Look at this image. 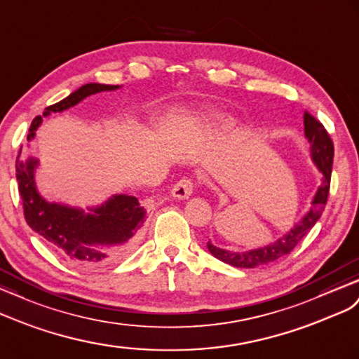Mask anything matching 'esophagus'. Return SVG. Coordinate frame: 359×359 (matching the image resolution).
Segmentation results:
<instances>
[{
    "instance_id": "34e87169",
    "label": "esophagus",
    "mask_w": 359,
    "mask_h": 359,
    "mask_svg": "<svg viewBox=\"0 0 359 359\" xmlns=\"http://www.w3.org/2000/svg\"><path fill=\"white\" fill-rule=\"evenodd\" d=\"M192 191H194V180L185 177V179L179 180V182L176 183V185L172 187L171 196H172L174 198L185 200V198H189V197H191Z\"/></svg>"
}]
</instances>
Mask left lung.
<instances>
[{
  "instance_id": "left-lung-1",
  "label": "left lung",
  "mask_w": 359,
  "mask_h": 359,
  "mask_svg": "<svg viewBox=\"0 0 359 359\" xmlns=\"http://www.w3.org/2000/svg\"><path fill=\"white\" fill-rule=\"evenodd\" d=\"M303 124H305V136L311 144V156L312 161L317 165L320 172L323 174L320 187L316 192L314 198H312L309 212L302 218V222L294 226L290 232L285 233L278 241L261 247V249H255L249 252H229L224 249L208 243V249L212 253L217 259L223 261L229 265H233L238 269H256L262 267V265L271 264L283 258L294 250L302 238L305 236L314 224L318 222L326 206L329 188H330V174H332V162H334V142L330 140L329 133L320 121L312 116L311 114L305 112L303 115Z\"/></svg>"
}]
</instances>
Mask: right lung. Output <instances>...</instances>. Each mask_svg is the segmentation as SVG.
<instances>
[{
    "mask_svg": "<svg viewBox=\"0 0 359 359\" xmlns=\"http://www.w3.org/2000/svg\"><path fill=\"white\" fill-rule=\"evenodd\" d=\"M118 88V85L101 83L83 85L59 103L48 106L42 116L63 112L89 95ZM42 116L33 119L27 141L34 137ZM20 154L16 161L18 189L22 198L25 222L36 233L67 255L72 262L88 270L103 269L132 250L145 219V209L136 197L112 196L103 205L89 208L88 214L80 208L51 203L36 189L34 170L39 161L36 158L20 159Z\"/></svg>",
    "mask_w": 359,
    "mask_h": 359,
    "instance_id": "add662e5",
    "label": "right lung"
}]
</instances>
